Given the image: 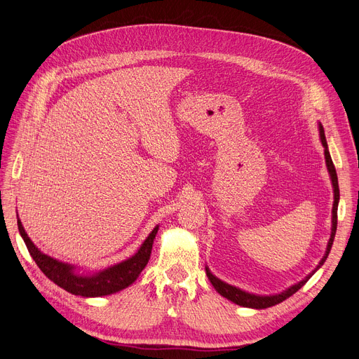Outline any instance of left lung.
Wrapping results in <instances>:
<instances>
[{
	"instance_id": "left-lung-1",
	"label": "left lung",
	"mask_w": 359,
	"mask_h": 359,
	"mask_svg": "<svg viewBox=\"0 0 359 359\" xmlns=\"http://www.w3.org/2000/svg\"><path fill=\"white\" fill-rule=\"evenodd\" d=\"M320 139H321V143L324 146V156H326V165H327V169H329V174H330V178H332V184H333V191H334V201H333V216H332V235H330V240H329V244H327V250H326V254H324V257L321 259L320 264L317 266V269H320V266H323V263L326 262L327 255L330 252V248H332V244H333V240H334V235H336V226H337V204H339V184H337V174H336V169H334V165H333V161L330 158V153H329V149H327V142H326V135H324V130L320 124ZM316 269V270H317ZM314 270V271H316ZM314 271L311 273V275L306 276L304 280H301L299 283L291 286L289 289H286L285 292L282 294H278V295H270V297H259V295H252V294H248V292H244L241 291V289H238L235 286H231L225 282H222L220 279H217L216 276H213L210 270L206 267V275L209 278V280L212 282L213 287L216 289V291L222 295L228 298L229 301L235 302L236 305H241V306H248V309H269V306H273L276 305L282 301H285L286 298L291 297L292 294H295L298 289H301L306 280H309L313 275Z\"/></svg>"
}]
</instances>
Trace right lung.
Wrapping results in <instances>:
<instances>
[{
    "label": "right lung",
    "mask_w": 359,
    "mask_h": 359,
    "mask_svg": "<svg viewBox=\"0 0 359 359\" xmlns=\"http://www.w3.org/2000/svg\"><path fill=\"white\" fill-rule=\"evenodd\" d=\"M17 226H19V232L32 255V259L35 260L38 267L43 271V275L60 287L65 289L67 292L80 297H104L115 294L131 285L146 267L151 254L153 240H155L159 229V226L153 229L151 233L146 238V241L142 244L140 250L128 260L102 270L93 276H80L76 275L73 266L58 262L41 252L25 232L20 219H17Z\"/></svg>",
    "instance_id": "1"
}]
</instances>
